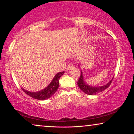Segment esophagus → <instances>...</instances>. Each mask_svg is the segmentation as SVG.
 <instances>
[{
  "label": "esophagus",
  "instance_id": "34e87169",
  "mask_svg": "<svg viewBox=\"0 0 134 134\" xmlns=\"http://www.w3.org/2000/svg\"><path fill=\"white\" fill-rule=\"evenodd\" d=\"M73 67H74V65L73 64H69V65H67V67L66 68V70H71L72 68H73Z\"/></svg>",
  "mask_w": 134,
  "mask_h": 134
}]
</instances>
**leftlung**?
I'll return each instance as SVG.
<instances>
[{
    "label": "left lung",
    "mask_w": 134,
    "mask_h": 134,
    "mask_svg": "<svg viewBox=\"0 0 134 134\" xmlns=\"http://www.w3.org/2000/svg\"><path fill=\"white\" fill-rule=\"evenodd\" d=\"M112 80L113 78L108 84H106V85H104L103 86H100V87H93V86H89L87 85V84L85 83L83 80V72L81 71L80 78H79V81H77V85L79 86V87L80 88L84 93H85L86 94L89 95H94L98 93L99 92H102L103 90L107 89L109 86L110 85V84L112 83Z\"/></svg>",
    "instance_id": "obj_1"
}]
</instances>
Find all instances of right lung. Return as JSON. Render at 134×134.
I'll list each match as a JSON object with an SVG mask.
<instances>
[{"instance_id": "obj_1", "label": "right lung", "mask_w": 134, "mask_h": 134, "mask_svg": "<svg viewBox=\"0 0 134 134\" xmlns=\"http://www.w3.org/2000/svg\"><path fill=\"white\" fill-rule=\"evenodd\" d=\"M64 73V71H62L57 74L54 77L53 80H52L51 83L46 88H45L44 89H43L41 91L37 92H30L26 91V90H24V89H22V90L24 92H25V93L28 94V96L32 97L34 99L41 100L49 99L57 90L59 86V79H60V78Z\"/></svg>"}]
</instances>
